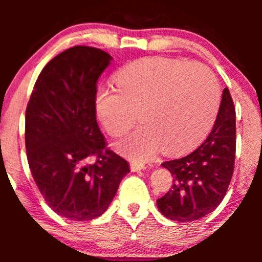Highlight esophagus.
<instances>
[{
    "instance_id": "obj_1",
    "label": "esophagus",
    "mask_w": 262,
    "mask_h": 262,
    "mask_svg": "<svg viewBox=\"0 0 262 262\" xmlns=\"http://www.w3.org/2000/svg\"><path fill=\"white\" fill-rule=\"evenodd\" d=\"M130 168H132V171H138V170H143V168H144V163H139V162H132V163H130Z\"/></svg>"
}]
</instances>
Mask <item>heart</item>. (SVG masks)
Returning a JSON list of instances; mask_svg holds the SVG:
<instances>
[{
	"label": "heart",
	"mask_w": 262,
	"mask_h": 262,
	"mask_svg": "<svg viewBox=\"0 0 262 262\" xmlns=\"http://www.w3.org/2000/svg\"><path fill=\"white\" fill-rule=\"evenodd\" d=\"M115 89L101 87L95 107L105 130L121 137L142 121L119 148L147 158L161 146L180 153L199 146L212 132L221 106V87L209 68L190 60L148 58L121 67Z\"/></svg>",
	"instance_id": "heart-1"
}]
</instances>
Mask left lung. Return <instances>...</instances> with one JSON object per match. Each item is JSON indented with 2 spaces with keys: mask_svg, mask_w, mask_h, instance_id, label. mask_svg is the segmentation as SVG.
<instances>
[{
  "mask_svg": "<svg viewBox=\"0 0 262 262\" xmlns=\"http://www.w3.org/2000/svg\"><path fill=\"white\" fill-rule=\"evenodd\" d=\"M236 158V109L223 90L212 132L196 149L162 163L173 176L170 191L157 200L160 212L178 222H191L212 213L231 182Z\"/></svg>",
  "mask_w": 262,
  "mask_h": 262,
  "instance_id": "obj_1",
  "label": "left lung"
}]
</instances>
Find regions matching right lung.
I'll use <instances>...</instances> for the list:
<instances>
[{"instance_id":"right-lung-1","label":"right lung","mask_w":262,"mask_h":262,"mask_svg":"<svg viewBox=\"0 0 262 262\" xmlns=\"http://www.w3.org/2000/svg\"><path fill=\"white\" fill-rule=\"evenodd\" d=\"M112 60L86 46L59 53L40 72L26 106L31 175L47 204L71 221L101 215L129 172L128 162L106 147L96 121L97 80Z\"/></svg>"}]
</instances>
